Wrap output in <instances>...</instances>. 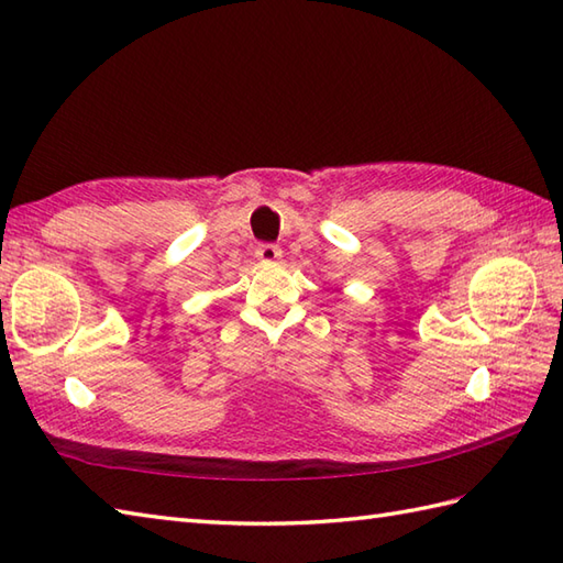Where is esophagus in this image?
<instances>
[{"label":"esophagus","instance_id":"1","mask_svg":"<svg viewBox=\"0 0 563 563\" xmlns=\"http://www.w3.org/2000/svg\"><path fill=\"white\" fill-rule=\"evenodd\" d=\"M280 246H275V244H258L256 246V258L261 261V263H275L280 258Z\"/></svg>","mask_w":563,"mask_h":563}]
</instances>
